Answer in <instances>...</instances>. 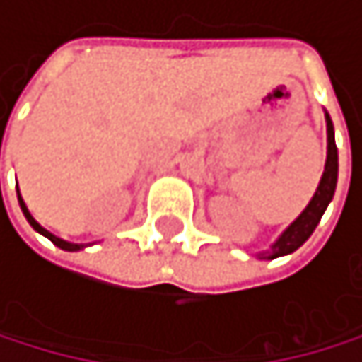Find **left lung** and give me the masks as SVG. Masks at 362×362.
<instances>
[{
  "label": "left lung",
  "instance_id": "left-lung-1",
  "mask_svg": "<svg viewBox=\"0 0 362 362\" xmlns=\"http://www.w3.org/2000/svg\"><path fill=\"white\" fill-rule=\"evenodd\" d=\"M326 126H328V158H326V169L322 175V182H319L310 204L304 208V213L291 223L280 239L272 245V252H265V258H278L284 254L296 252L308 236L313 234V230L317 228L319 219L326 213V208L334 195L337 189V173H339V156H337V143H334V128L330 115H326Z\"/></svg>",
  "mask_w": 362,
  "mask_h": 362
}]
</instances>
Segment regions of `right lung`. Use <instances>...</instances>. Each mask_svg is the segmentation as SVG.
Here are the masks:
<instances>
[{
	"label": "right lung",
	"mask_w": 362,
	"mask_h": 362,
	"mask_svg": "<svg viewBox=\"0 0 362 362\" xmlns=\"http://www.w3.org/2000/svg\"><path fill=\"white\" fill-rule=\"evenodd\" d=\"M19 204H21V211H23V215H25V219L30 221V226L36 230V232H40V234H43V236H47V239L54 243V245H58L60 250H66V252H76V250H80L82 245H78V243H69V241H62V239H58V236H54L52 232H47L43 226H38V221L30 215V211H28V206L23 204V199H21V195H19Z\"/></svg>",
	"instance_id": "right-lung-1"
}]
</instances>
